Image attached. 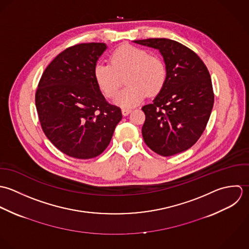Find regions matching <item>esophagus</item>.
I'll return each instance as SVG.
<instances>
[{
    "instance_id": "34e87169",
    "label": "esophagus",
    "mask_w": 249,
    "mask_h": 249,
    "mask_svg": "<svg viewBox=\"0 0 249 249\" xmlns=\"http://www.w3.org/2000/svg\"><path fill=\"white\" fill-rule=\"evenodd\" d=\"M131 111H132L131 108H128V107H123V108H122V114H123L124 116L128 115Z\"/></svg>"
}]
</instances>
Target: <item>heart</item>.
Here are the masks:
<instances>
[{"instance_id":"b5f03b06","label":"heart","mask_w":249,"mask_h":249,"mask_svg":"<svg viewBox=\"0 0 249 249\" xmlns=\"http://www.w3.org/2000/svg\"><path fill=\"white\" fill-rule=\"evenodd\" d=\"M114 102L120 107H131L140 104L146 95L160 92L166 81V67L163 60L147 50L124 45L110 54L109 62L99 61L94 67V79L107 98L113 97L123 83Z\"/></svg>"}]
</instances>
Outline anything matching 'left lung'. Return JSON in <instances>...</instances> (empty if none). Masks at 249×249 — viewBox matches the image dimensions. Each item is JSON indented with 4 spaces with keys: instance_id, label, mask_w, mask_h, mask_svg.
Segmentation results:
<instances>
[{
    "instance_id": "1",
    "label": "left lung",
    "mask_w": 249,
    "mask_h": 249,
    "mask_svg": "<svg viewBox=\"0 0 249 249\" xmlns=\"http://www.w3.org/2000/svg\"><path fill=\"white\" fill-rule=\"evenodd\" d=\"M135 42L160 51L166 67L164 87L152 104L142 108L144 142L163 157L184 152L198 141L213 109L214 95L208 68L194 51L175 40Z\"/></svg>"
}]
</instances>
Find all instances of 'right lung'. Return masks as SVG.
I'll return each mask as SVG.
<instances>
[{"mask_svg": "<svg viewBox=\"0 0 249 249\" xmlns=\"http://www.w3.org/2000/svg\"><path fill=\"white\" fill-rule=\"evenodd\" d=\"M105 43H81L58 53L44 70L36 92L41 128L51 142L76 159L99 156L122 118L108 104L94 79Z\"/></svg>", "mask_w": 249, "mask_h": 249, "instance_id": "obj_1", "label": "right lung"}]
</instances>
